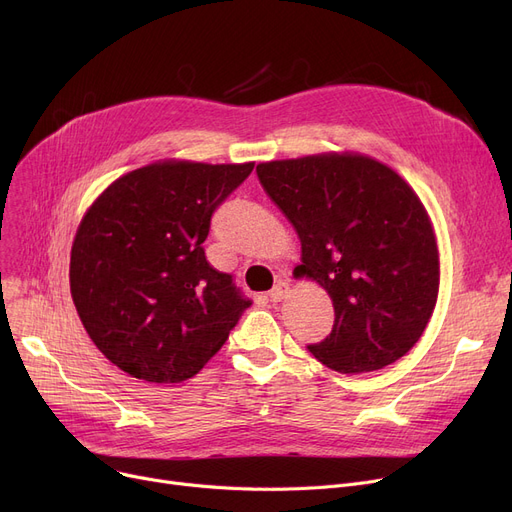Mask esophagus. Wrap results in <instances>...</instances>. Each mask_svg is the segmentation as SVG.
<instances>
[{
	"label": "esophagus",
	"instance_id": "34e87169",
	"mask_svg": "<svg viewBox=\"0 0 512 512\" xmlns=\"http://www.w3.org/2000/svg\"><path fill=\"white\" fill-rule=\"evenodd\" d=\"M288 297V284L286 282H278L272 290H270V301L272 303H278L282 299Z\"/></svg>",
	"mask_w": 512,
	"mask_h": 512
}]
</instances>
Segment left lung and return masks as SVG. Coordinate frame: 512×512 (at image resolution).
<instances>
[{"label": "left lung", "instance_id": "1", "mask_svg": "<svg viewBox=\"0 0 512 512\" xmlns=\"http://www.w3.org/2000/svg\"><path fill=\"white\" fill-rule=\"evenodd\" d=\"M257 176L301 238L294 276L317 280L334 303L330 336L309 353L340 373L405 357L434 313L440 259L413 188L365 155L267 161Z\"/></svg>", "mask_w": 512, "mask_h": 512}]
</instances>
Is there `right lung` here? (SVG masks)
Masks as SVG:
<instances>
[{
    "label": "right lung",
    "instance_id": "obj_1",
    "mask_svg": "<svg viewBox=\"0 0 512 512\" xmlns=\"http://www.w3.org/2000/svg\"><path fill=\"white\" fill-rule=\"evenodd\" d=\"M253 166L151 164L107 186L80 222L72 301L95 346L132 378H193L251 305L209 265L203 242L213 211Z\"/></svg>",
    "mask_w": 512,
    "mask_h": 512
}]
</instances>
